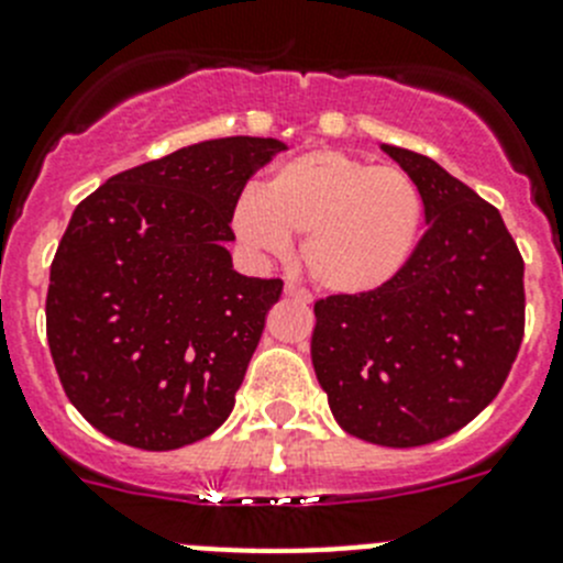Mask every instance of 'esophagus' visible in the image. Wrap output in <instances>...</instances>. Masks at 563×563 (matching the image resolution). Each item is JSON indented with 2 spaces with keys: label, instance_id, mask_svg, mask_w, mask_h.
<instances>
[{
  "label": "esophagus",
  "instance_id": "1",
  "mask_svg": "<svg viewBox=\"0 0 563 563\" xmlns=\"http://www.w3.org/2000/svg\"><path fill=\"white\" fill-rule=\"evenodd\" d=\"M283 294H286V297H294V300H300V302H311V294H308L306 288L294 286V283H286V286H283Z\"/></svg>",
  "mask_w": 563,
  "mask_h": 563
}]
</instances>
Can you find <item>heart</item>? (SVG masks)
Masks as SVG:
<instances>
[{
  "label": "heart",
  "mask_w": 563,
  "mask_h": 563,
  "mask_svg": "<svg viewBox=\"0 0 563 563\" xmlns=\"http://www.w3.org/2000/svg\"><path fill=\"white\" fill-rule=\"evenodd\" d=\"M427 221L418 181L347 151L317 148L272 170L232 207L238 241L283 255L302 238L308 275L333 294H369L401 275Z\"/></svg>",
  "instance_id": "obj_1"
}]
</instances>
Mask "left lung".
Returning <instances> with one entry per match:
<instances>
[{"label":"left lung","instance_id":"8db88e82","mask_svg":"<svg viewBox=\"0 0 563 563\" xmlns=\"http://www.w3.org/2000/svg\"><path fill=\"white\" fill-rule=\"evenodd\" d=\"M427 201L404 272L317 300L311 362L339 427L389 449L449 438L503 389L525 336V261L494 205L434 159L382 145Z\"/></svg>","mask_w":563,"mask_h":563}]
</instances>
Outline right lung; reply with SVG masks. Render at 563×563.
Instances as JSON below:
<instances>
[{"instance_id": "1", "label": "right lung", "mask_w": 563, "mask_h": 563, "mask_svg": "<svg viewBox=\"0 0 563 563\" xmlns=\"http://www.w3.org/2000/svg\"><path fill=\"white\" fill-rule=\"evenodd\" d=\"M272 136L187 145L111 176L75 207L49 266L47 342L64 393L106 438L170 452L230 418L283 280L227 250Z\"/></svg>"}]
</instances>
